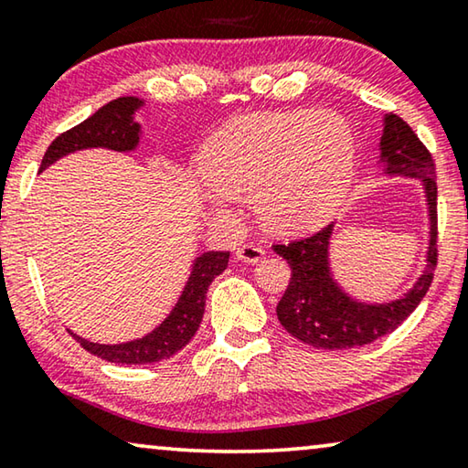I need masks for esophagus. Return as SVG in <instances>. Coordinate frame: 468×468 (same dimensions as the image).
I'll return each mask as SVG.
<instances>
[{
	"label": "esophagus",
	"mask_w": 468,
	"mask_h": 468,
	"mask_svg": "<svg viewBox=\"0 0 468 468\" xmlns=\"http://www.w3.org/2000/svg\"><path fill=\"white\" fill-rule=\"evenodd\" d=\"M235 256L239 258V261H243V262L256 264V262H261L262 258H264V250L261 246H256V243H243L241 248H237Z\"/></svg>",
	"instance_id": "obj_1"
}]
</instances>
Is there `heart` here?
Here are the masks:
<instances>
[{
    "label": "heart",
    "instance_id": "b5f03b06",
    "mask_svg": "<svg viewBox=\"0 0 468 468\" xmlns=\"http://www.w3.org/2000/svg\"><path fill=\"white\" fill-rule=\"evenodd\" d=\"M350 124L333 112H269L235 118L207 141V204L254 196L274 231H300L335 210L354 175Z\"/></svg>",
    "mask_w": 468,
    "mask_h": 468
}]
</instances>
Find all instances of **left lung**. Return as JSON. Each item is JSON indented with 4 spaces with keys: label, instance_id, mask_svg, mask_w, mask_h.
<instances>
[{
    "label": "left lung",
    "instance_id": "left-lung-1",
    "mask_svg": "<svg viewBox=\"0 0 468 468\" xmlns=\"http://www.w3.org/2000/svg\"><path fill=\"white\" fill-rule=\"evenodd\" d=\"M379 150L385 176L420 179L425 189L429 212L425 269L417 283L398 300L368 303L354 300L333 277L329 261L333 225L287 246H274V251L283 256L292 269V279L277 306L279 321L295 339L321 350L358 347L388 335L412 314L433 281L437 264V183L431 154L396 114H385L383 118Z\"/></svg>",
    "mask_w": 468,
    "mask_h": 468
}]
</instances>
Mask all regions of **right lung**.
Listing matches in <instances>:
<instances>
[{
  "instance_id": "right-lung-1",
  "label": "right lung",
  "mask_w": 468,
  "mask_h": 468,
  "mask_svg": "<svg viewBox=\"0 0 468 468\" xmlns=\"http://www.w3.org/2000/svg\"><path fill=\"white\" fill-rule=\"evenodd\" d=\"M144 100L124 95L101 106L77 127L62 133L51 141L41 160L39 173L72 152L89 150V147H108L114 152H133L139 145L141 124L135 122V112L144 106ZM229 251H204L194 264L187 283H185L179 302L170 314L145 337L127 341V344H93L69 331L89 354L100 356L101 360L116 365H152L183 350L202 323L207 287L218 274L227 269Z\"/></svg>"
}]
</instances>
